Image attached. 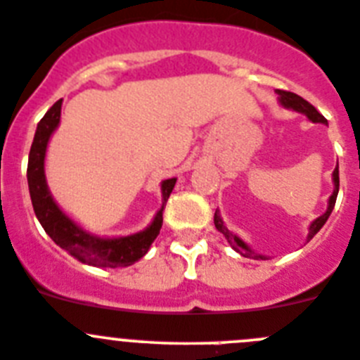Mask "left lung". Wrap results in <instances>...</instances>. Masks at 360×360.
Here are the masks:
<instances>
[{
	"instance_id": "obj_1",
	"label": "left lung",
	"mask_w": 360,
	"mask_h": 360,
	"mask_svg": "<svg viewBox=\"0 0 360 360\" xmlns=\"http://www.w3.org/2000/svg\"><path fill=\"white\" fill-rule=\"evenodd\" d=\"M277 94H279V103L284 106V108H292V110L295 112H301V114H304L306 117L310 121H314V123H324L328 124V121L324 120L323 114H319L317 108H315L314 105H310V103L306 101V99H302L301 96H297V94L293 92H286V90H277ZM333 193L330 195V201H328V210L324 212L321 217H317L314 221V223L310 224V232H308V240L311 239V237L315 236V233L321 230V228L324 226V223L328 221V217H330L331 210H333V206H335V201H337V193H339V165L335 167V170H333ZM214 223H215V228H217L219 232L223 233L224 237H226V240L230 243V246H232L236 252H239L240 255H245V257H254V259H262L264 261V255L261 254H254L252 250L248 248V245H246L245 240L239 239V237L236 236V233H232L230 230H228L226 226H224L223 219H221V215H219V212L215 210V215H214Z\"/></svg>"
}]
</instances>
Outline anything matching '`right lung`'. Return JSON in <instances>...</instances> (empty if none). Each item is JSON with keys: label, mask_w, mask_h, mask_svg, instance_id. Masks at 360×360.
Listing matches in <instances>:
<instances>
[{"label": "right lung", "mask_w": 360, "mask_h": 360, "mask_svg": "<svg viewBox=\"0 0 360 360\" xmlns=\"http://www.w3.org/2000/svg\"><path fill=\"white\" fill-rule=\"evenodd\" d=\"M61 103L63 99L56 101L50 106L49 112L43 115V120L37 123L36 136H34L32 146L29 154V168H27V179H29V192L32 199L34 214L37 221L41 223L43 230L54 240L56 245L67 250L68 254L74 255L77 261L99 268H121L130 266L148 252L150 245L159 236L162 226V210L170 198L172 190L176 186V177L162 181V206L155 214L154 221L146 226L143 232L132 233L124 237H98L85 232L77 226L63 210L56 205L46 186L45 179V154L50 136L59 124L61 117Z\"/></svg>", "instance_id": "obj_1"}]
</instances>
